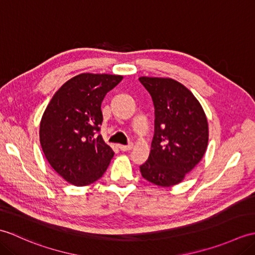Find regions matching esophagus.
Wrapping results in <instances>:
<instances>
[{
    "instance_id": "obj_1",
    "label": "esophagus",
    "mask_w": 255,
    "mask_h": 255,
    "mask_svg": "<svg viewBox=\"0 0 255 255\" xmlns=\"http://www.w3.org/2000/svg\"><path fill=\"white\" fill-rule=\"evenodd\" d=\"M132 147H133V143L130 142V143H128V144L119 145V149H121L122 151H129V150L132 149Z\"/></svg>"
}]
</instances>
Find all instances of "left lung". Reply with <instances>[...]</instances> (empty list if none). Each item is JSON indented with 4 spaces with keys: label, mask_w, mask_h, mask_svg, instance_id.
Masks as SVG:
<instances>
[{
    "label": "left lung",
    "mask_w": 255,
    "mask_h": 255,
    "mask_svg": "<svg viewBox=\"0 0 255 255\" xmlns=\"http://www.w3.org/2000/svg\"><path fill=\"white\" fill-rule=\"evenodd\" d=\"M154 105V136L149 159L140 165L145 180L170 187L183 181L208 144V124L203 107L192 92L177 81L139 79Z\"/></svg>",
    "instance_id": "8db88e82"
}]
</instances>
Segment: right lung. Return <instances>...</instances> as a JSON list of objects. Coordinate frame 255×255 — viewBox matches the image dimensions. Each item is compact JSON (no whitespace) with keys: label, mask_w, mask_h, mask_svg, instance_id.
I'll return each instance as SVG.
<instances>
[{"label":"right lung","mask_w":255,"mask_h":255,"mask_svg":"<svg viewBox=\"0 0 255 255\" xmlns=\"http://www.w3.org/2000/svg\"><path fill=\"white\" fill-rule=\"evenodd\" d=\"M122 79L112 74H79L56 92L41 118L39 137L46 159L75 186L101 178L114 156L100 134L101 105Z\"/></svg>","instance_id":"add662e5"}]
</instances>
